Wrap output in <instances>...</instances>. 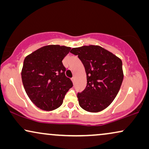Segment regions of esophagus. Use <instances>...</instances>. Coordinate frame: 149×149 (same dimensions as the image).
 <instances>
[{
    "label": "esophagus",
    "mask_w": 149,
    "mask_h": 149,
    "mask_svg": "<svg viewBox=\"0 0 149 149\" xmlns=\"http://www.w3.org/2000/svg\"><path fill=\"white\" fill-rule=\"evenodd\" d=\"M71 80H72V83H74V81H75V78L74 77H72V79H71Z\"/></svg>",
    "instance_id": "34e87169"
}]
</instances>
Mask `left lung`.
<instances>
[{
  "label": "left lung",
  "mask_w": 149,
  "mask_h": 149,
  "mask_svg": "<svg viewBox=\"0 0 149 149\" xmlns=\"http://www.w3.org/2000/svg\"><path fill=\"white\" fill-rule=\"evenodd\" d=\"M70 53L78 56L87 74V86L77 94L79 106L90 113L103 111L115 100L123 82L121 60L92 45L73 48Z\"/></svg>",
  "instance_id": "obj_1"
}]
</instances>
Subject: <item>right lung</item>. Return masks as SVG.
Returning <instances> with one entry per match:
<instances>
[{"instance_id": "add662e5", "label": "right lung", "mask_w": 149, "mask_h": 149, "mask_svg": "<svg viewBox=\"0 0 149 149\" xmlns=\"http://www.w3.org/2000/svg\"><path fill=\"white\" fill-rule=\"evenodd\" d=\"M70 47L59 45L42 47L24 59L22 70L24 87L32 102L43 111H54L62 104L71 80L62 64Z\"/></svg>"}]
</instances>
